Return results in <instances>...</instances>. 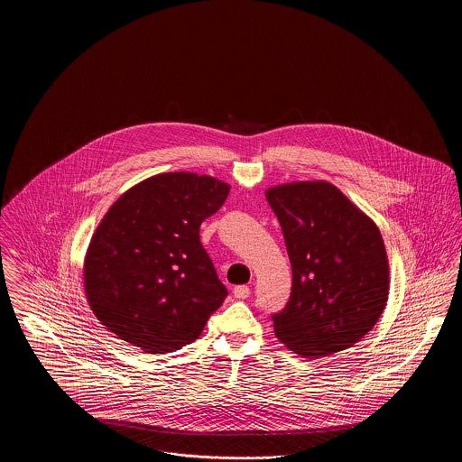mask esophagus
<instances>
[{"instance_id":"34e87169","label":"esophagus","mask_w":462,"mask_h":462,"mask_svg":"<svg viewBox=\"0 0 462 462\" xmlns=\"http://www.w3.org/2000/svg\"><path fill=\"white\" fill-rule=\"evenodd\" d=\"M249 294H251V289L247 286H237L234 289V296L237 300H245V298H249Z\"/></svg>"}]
</instances>
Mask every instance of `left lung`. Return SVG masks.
<instances>
[{
	"label": "left lung",
	"instance_id": "obj_1",
	"mask_svg": "<svg viewBox=\"0 0 462 462\" xmlns=\"http://www.w3.org/2000/svg\"><path fill=\"white\" fill-rule=\"evenodd\" d=\"M282 226L292 287L272 315L291 352L320 358L360 341L388 301L390 266L377 225L329 181L264 192Z\"/></svg>",
	"mask_w": 462,
	"mask_h": 462
}]
</instances>
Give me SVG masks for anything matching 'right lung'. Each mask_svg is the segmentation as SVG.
Here are the masks:
<instances>
[{
    "label": "right lung",
    "instance_id": "obj_1",
    "mask_svg": "<svg viewBox=\"0 0 462 462\" xmlns=\"http://www.w3.org/2000/svg\"><path fill=\"white\" fill-rule=\"evenodd\" d=\"M228 192L213 176L161 173L110 206L83 268L102 326L145 353L175 352L198 339L226 298L199 230Z\"/></svg>",
    "mask_w": 462,
    "mask_h": 462
}]
</instances>
